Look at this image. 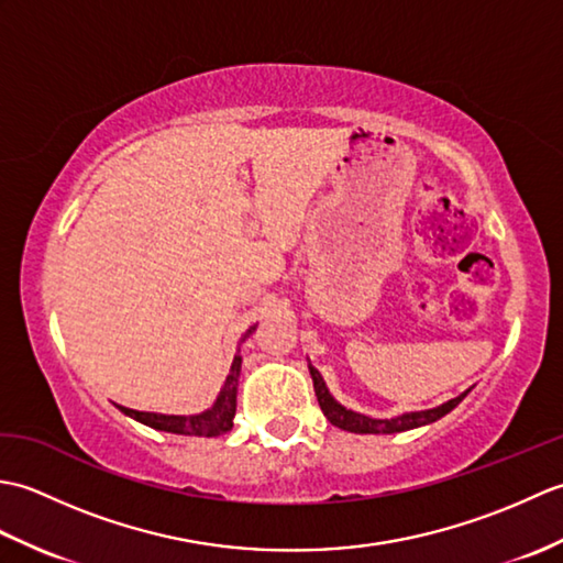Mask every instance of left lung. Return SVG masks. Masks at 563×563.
I'll list each match as a JSON object with an SVG mask.
<instances>
[{
    "mask_svg": "<svg viewBox=\"0 0 563 563\" xmlns=\"http://www.w3.org/2000/svg\"><path fill=\"white\" fill-rule=\"evenodd\" d=\"M309 375H312L314 382V391H317V401L321 406V411L331 421V426H336L341 430H349V433H404V430H411V428H421L428 423H435L438 418H442L445 413H450L454 406H457L466 394L472 389L462 391L460 397H454L445 404L435 406V409H426V411H406L399 413L394 418H373V416H365V413H357L353 409H345L343 404H339L333 399V394L329 391L324 377L319 375V369L309 363Z\"/></svg>",
    "mask_w": 563,
    "mask_h": 563,
    "instance_id": "1",
    "label": "left lung"
}]
</instances>
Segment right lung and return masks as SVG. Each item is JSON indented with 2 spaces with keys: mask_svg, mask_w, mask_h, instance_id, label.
Returning a JSON list of instances; mask_svg holds the SVG:
<instances>
[{
  "mask_svg": "<svg viewBox=\"0 0 563 563\" xmlns=\"http://www.w3.org/2000/svg\"><path fill=\"white\" fill-rule=\"evenodd\" d=\"M256 331V324L249 327V331L239 341L242 345L251 333ZM239 373H242V355H234L230 375H227L224 385L218 394V399L202 413L194 416H174V413H154V411H135L128 409V406H118L125 416L135 418V421L145 423L154 430H164V433H176V435H198V438H214V435H224L227 430H232V421L236 413V387H239Z\"/></svg>",
  "mask_w": 563,
  "mask_h": 563,
  "instance_id": "1",
  "label": "right lung"
}]
</instances>
